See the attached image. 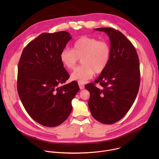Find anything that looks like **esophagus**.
<instances>
[{
	"instance_id": "esophagus-1",
	"label": "esophagus",
	"mask_w": 159,
	"mask_h": 159,
	"mask_svg": "<svg viewBox=\"0 0 159 159\" xmlns=\"http://www.w3.org/2000/svg\"><path fill=\"white\" fill-rule=\"evenodd\" d=\"M79 87H80V89H84V84H81V83H80V82H79Z\"/></svg>"
}]
</instances>
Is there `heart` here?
<instances>
[{"mask_svg":"<svg viewBox=\"0 0 159 159\" xmlns=\"http://www.w3.org/2000/svg\"><path fill=\"white\" fill-rule=\"evenodd\" d=\"M111 55V48L108 42L83 36L75 41L72 50L63 49L60 54V60L63 66L72 70L81 59L82 65L76 68L71 74V79L84 83L91 79L94 73L99 74L106 69Z\"/></svg>","mask_w":159,"mask_h":159,"instance_id":"b5f03b06","label":"heart"}]
</instances>
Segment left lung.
I'll use <instances>...</instances> for the list:
<instances>
[{
    "instance_id": "obj_1",
    "label": "left lung",
    "mask_w": 159,
    "mask_h": 159,
    "mask_svg": "<svg viewBox=\"0 0 159 159\" xmlns=\"http://www.w3.org/2000/svg\"><path fill=\"white\" fill-rule=\"evenodd\" d=\"M111 41V55L106 69L94 82L85 85L90 93L89 109L94 118L111 125L123 118L137 96L140 72L135 48L120 31L112 28H99ZM95 83H99L100 88Z\"/></svg>"
}]
</instances>
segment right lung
Returning a JSON list of instances; mask_svg holds the SVG:
<instances>
[{"label":"right lung","instance_id":"add662e5","mask_svg":"<svg viewBox=\"0 0 159 159\" xmlns=\"http://www.w3.org/2000/svg\"><path fill=\"white\" fill-rule=\"evenodd\" d=\"M71 38L65 31L43 33L26 45L19 61V96L28 115L44 126L55 127L67 119L80 89L76 81L61 85L70 76L60 54Z\"/></svg>","mask_w":159,"mask_h":159}]
</instances>
